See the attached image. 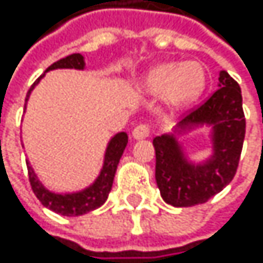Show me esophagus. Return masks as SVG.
<instances>
[{
	"mask_svg": "<svg viewBox=\"0 0 263 263\" xmlns=\"http://www.w3.org/2000/svg\"><path fill=\"white\" fill-rule=\"evenodd\" d=\"M149 136V127L146 124H139L137 127H134L133 130V137L136 140H142V139H146Z\"/></svg>",
	"mask_w": 263,
	"mask_h": 263,
	"instance_id": "1",
	"label": "esophagus"
}]
</instances>
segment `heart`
Returning a JSON list of instances; mask_svg holds the SVG:
<instances>
[{"mask_svg":"<svg viewBox=\"0 0 263 263\" xmlns=\"http://www.w3.org/2000/svg\"><path fill=\"white\" fill-rule=\"evenodd\" d=\"M205 70L199 63H167L149 69L140 80L145 95L164 98L174 107H183L196 101L205 88Z\"/></svg>","mask_w":263,"mask_h":263,"instance_id":"obj_1","label":"heart"}]
</instances>
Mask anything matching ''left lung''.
Wrapping results in <instances>:
<instances>
[{
    "label": "left lung",
    "instance_id": "left-lung-1",
    "mask_svg": "<svg viewBox=\"0 0 263 263\" xmlns=\"http://www.w3.org/2000/svg\"><path fill=\"white\" fill-rule=\"evenodd\" d=\"M218 86L213 95L191 110L175 127V134H184L199 125L212 127L214 153L205 163H189L175 134H162L153 139L156 183L168 205L205 203L221 193L237 174L246 133L241 89L226 70L219 72Z\"/></svg>",
    "mask_w": 263,
    "mask_h": 263
}]
</instances>
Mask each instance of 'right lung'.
Returning <instances> with one entry per match:
<instances>
[{
    "mask_svg": "<svg viewBox=\"0 0 263 263\" xmlns=\"http://www.w3.org/2000/svg\"><path fill=\"white\" fill-rule=\"evenodd\" d=\"M53 69H85V60L80 53H72L57 63H53L50 67H47L45 72ZM44 77V74L34 82V85L29 88V91L26 95V99L31 95L33 88L37 85V82ZM26 107V104H25ZM127 145V134L126 133H118L117 136H114L110 139L107 149H105V156H104V165L101 168V174L96 178V181L85 187L83 191H79V193H70V194H57L48 191L36 177L33 167L29 165V162H26L28 165V177H29V184H31L33 193L36 194V197L39 199V202L47 206L48 210L55 211L58 215L63 216H82L88 211H93L96 208H99L101 205H104V202L108 197L110 189H112L114 184V178H115V172L118 167V162L121 159L123 151Z\"/></svg>",
    "mask_w": 263,
    "mask_h": 263,
    "instance_id": "add662e5",
    "label": "right lung"
}]
</instances>
